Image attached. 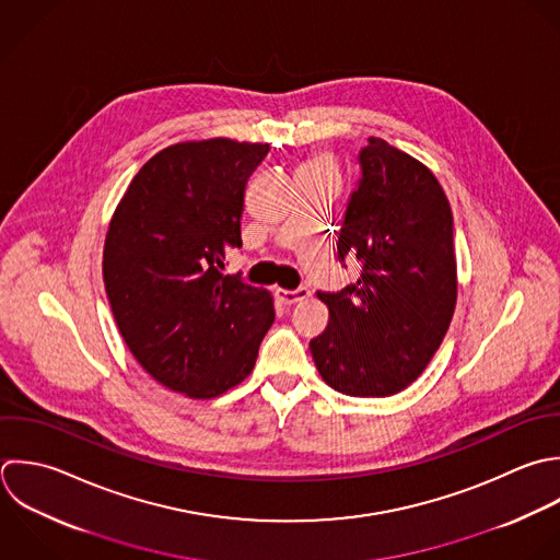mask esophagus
I'll use <instances>...</instances> for the list:
<instances>
[{"label":"esophagus","mask_w":560,"mask_h":560,"mask_svg":"<svg viewBox=\"0 0 560 560\" xmlns=\"http://www.w3.org/2000/svg\"><path fill=\"white\" fill-rule=\"evenodd\" d=\"M310 296V290L307 288H296V290H277V299L283 303V305H294L299 301H305Z\"/></svg>","instance_id":"34e87169"}]
</instances>
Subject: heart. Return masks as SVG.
Listing matches in <instances>:
<instances>
[{"label":"heart","instance_id":"b5f03b06","mask_svg":"<svg viewBox=\"0 0 560 560\" xmlns=\"http://www.w3.org/2000/svg\"><path fill=\"white\" fill-rule=\"evenodd\" d=\"M305 170H327V172H331V161H329V156H325V154H314L305 165H303V172Z\"/></svg>","mask_w":560,"mask_h":560}]
</instances>
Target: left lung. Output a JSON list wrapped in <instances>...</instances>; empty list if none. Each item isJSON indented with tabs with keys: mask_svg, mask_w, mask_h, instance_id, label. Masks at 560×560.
Masks as SVG:
<instances>
[{
	"mask_svg": "<svg viewBox=\"0 0 560 560\" xmlns=\"http://www.w3.org/2000/svg\"><path fill=\"white\" fill-rule=\"evenodd\" d=\"M358 163L336 244L342 264L362 261V275L340 292H316L329 325L310 351L334 390L390 397L425 371L450 329L454 218L436 176L388 141L369 137Z\"/></svg>",
	"mask_w": 560,
	"mask_h": 560,
	"instance_id": "left-lung-1",
	"label": "left lung"
}]
</instances>
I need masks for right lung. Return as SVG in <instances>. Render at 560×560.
<instances>
[{
  "label": "right lung",
  "instance_id": "right-lung-1",
  "mask_svg": "<svg viewBox=\"0 0 560 560\" xmlns=\"http://www.w3.org/2000/svg\"><path fill=\"white\" fill-rule=\"evenodd\" d=\"M268 150L222 137L170 145L137 172L108 224L102 275L119 334L145 373L191 399L244 382L275 323L270 292L222 275Z\"/></svg>",
  "mask_w": 560,
  "mask_h": 560
}]
</instances>
